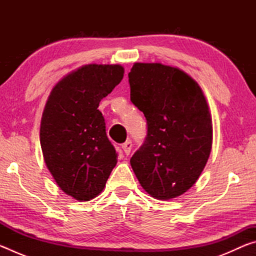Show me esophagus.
Wrapping results in <instances>:
<instances>
[{
    "mask_svg": "<svg viewBox=\"0 0 256 256\" xmlns=\"http://www.w3.org/2000/svg\"><path fill=\"white\" fill-rule=\"evenodd\" d=\"M132 146H133V144H132V141L131 140L124 142V144H122V149L124 151V154H126V156H128L130 152H131V150H132Z\"/></svg>",
    "mask_w": 256,
    "mask_h": 256,
    "instance_id": "esophagus-1",
    "label": "esophagus"
}]
</instances>
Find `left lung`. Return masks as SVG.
<instances>
[{"label": "left lung", "mask_w": 256, "mask_h": 256, "mask_svg": "<svg viewBox=\"0 0 256 256\" xmlns=\"http://www.w3.org/2000/svg\"><path fill=\"white\" fill-rule=\"evenodd\" d=\"M128 84L131 102L146 120V136L130 160L134 174L152 198L180 196L198 180L211 151L202 90L185 72L160 63H136Z\"/></svg>", "instance_id": "left-lung-1"}]
</instances>
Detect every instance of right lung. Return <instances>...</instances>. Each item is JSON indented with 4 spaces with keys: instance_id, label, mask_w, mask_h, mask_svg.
I'll list each match as a JSON object with an SVG mask.
<instances>
[{
    "instance_id": "1",
    "label": "right lung",
    "mask_w": 256,
    "mask_h": 256,
    "mask_svg": "<svg viewBox=\"0 0 256 256\" xmlns=\"http://www.w3.org/2000/svg\"><path fill=\"white\" fill-rule=\"evenodd\" d=\"M123 74L120 66L78 68L54 86L42 112L40 146L46 166L60 190L79 201L96 198L118 162L98 106Z\"/></svg>"
}]
</instances>
